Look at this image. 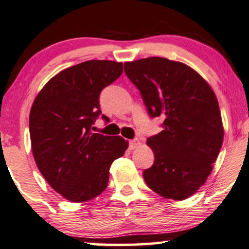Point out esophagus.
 Returning a JSON list of instances; mask_svg holds the SVG:
<instances>
[{
    "mask_svg": "<svg viewBox=\"0 0 249 249\" xmlns=\"http://www.w3.org/2000/svg\"><path fill=\"white\" fill-rule=\"evenodd\" d=\"M139 145H140V141L137 140V139L129 141V149L130 150H135Z\"/></svg>",
    "mask_w": 249,
    "mask_h": 249,
    "instance_id": "34e87169",
    "label": "esophagus"
}]
</instances>
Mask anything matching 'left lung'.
I'll use <instances>...</instances> for the list:
<instances>
[{
    "label": "left lung",
    "instance_id": "left-lung-1",
    "mask_svg": "<svg viewBox=\"0 0 249 249\" xmlns=\"http://www.w3.org/2000/svg\"><path fill=\"white\" fill-rule=\"evenodd\" d=\"M149 114L164 116V130L148 139L155 162L143 172L150 189L182 201L194 195L213 172L224 140L216 94L187 64L165 57L124 62Z\"/></svg>",
    "mask_w": 249,
    "mask_h": 249
}]
</instances>
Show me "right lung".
Returning a JSON list of instances; mask_svg holds the SVG:
<instances>
[{
    "label": "right lung",
    "mask_w": 249,
    "mask_h": 249,
    "mask_svg": "<svg viewBox=\"0 0 249 249\" xmlns=\"http://www.w3.org/2000/svg\"><path fill=\"white\" fill-rule=\"evenodd\" d=\"M122 71V62H82L56 73L33 101L29 124L33 157L48 185L68 201L79 203L100 195L110 165L128 149L121 136L91 131L100 114L101 90Z\"/></svg>",
    "instance_id": "right-lung-1"
}]
</instances>
